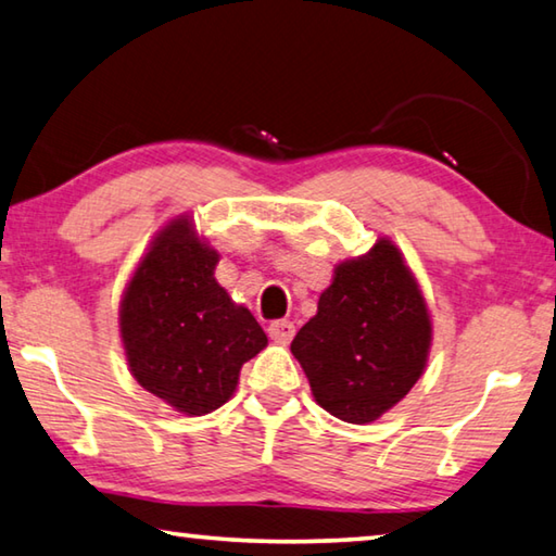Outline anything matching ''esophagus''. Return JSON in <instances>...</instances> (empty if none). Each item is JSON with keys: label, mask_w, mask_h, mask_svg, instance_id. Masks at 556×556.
Listing matches in <instances>:
<instances>
[{"label": "esophagus", "mask_w": 556, "mask_h": 556, "mask_svg": "<svg viewBox=\"0 0 556 556\" xmlns=\"http://www.w3.org/2000/svg\"><path fill=\"white\" fill-rule=\"evenodd\" d=\"M267 333H269L271 341L289 343L291 338H294V324L287 321V318H281V321H271L269 328H267Z\"/></svg>", "instance_id": "esophagus-1"}]
</instances>
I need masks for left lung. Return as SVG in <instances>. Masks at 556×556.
<instances>
[{
  "instance_id": "obj_1",
  "label": "left lung",
  "mask_w": 556,
  "mask_h": 556,
  "mask_svg": "<svg viewBox=\"0 0 556 556\" xmlns=\"http://www.w3.org/2000/svg\"><path fill=\"white\" fill-rule=\"evenodd\" d=\"M429 348V306L390 238L336 265L316 316L291 341L314 400L351 425L380 419L404 400L427 368Z\"/></svg>"
}]
</instances>
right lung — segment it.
I'll return each mask as SVG.
<instances>
[{
  "instance_id": "add662e5",
  "label": "right lung",
  "mask_w": 556,
  "mask_h": 556,
  "mask_svg": "<svg viewBox=\"0 0 556 556\" xmlns=\"http://www.w3.org/2000/svg\"><path fill=\"white\" fill-rule=\"evenodd\" d=\"M220 255L188 215L168 220L119 301V336L135 380L168 407L203 417L232 397L240 368L267 336L215 279Z\"/></svg>"
}]
</instances>
